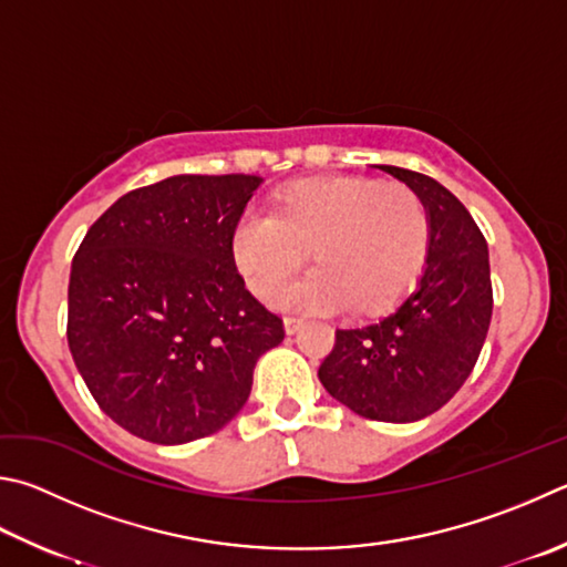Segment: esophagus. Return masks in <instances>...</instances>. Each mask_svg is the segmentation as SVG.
Segmentation results:
<instances>
[{"instance_id":"34e87169","label":"esophagus","mask_w":567,"mask_h":567,"mask_svg":"<svg viewBox=\"0 0 567 567\" xmlns=\"http://www.w3.org/2000/svg\"><path fill=\"white\" fill-rule=\"evenodd\" d=\"M305 327L302 317H285V332L287 334H297Z\"/></svg>"}]
</instances>
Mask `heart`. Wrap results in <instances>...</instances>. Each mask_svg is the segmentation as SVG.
Listing matches in <instances>:
<instances>
[{"mask_svg":"<svg viewBox=\"0 0 567 567\" xmlns=\"http://www.w3.org/2000/svg\"><path fill=\"white\" fill-rule=\"evenodd\" d=\"M429 243V208L409 185L317 178L285 190L275 213L243 215L233 233V257L250 290L270 297L312 248L317 267L277 292V302L374 312L416 282Z\"/></svg>","mask_w":567,"mask_h":567,"instance_id":"heart-1","label":"heart"}]
</instances>
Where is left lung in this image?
Listing matches in <instances>:
<instances>
[{
  "label": "left lung",
  "mask_w": 567,
  "mask_h": 567,
  "mask_svg": "<svg viewBox=\"0 0 567 567\" xmlns=\"http://www.w3.org/2000/svg\"><path fill=\"white\" fill-rule=\"evenodd\" d=\"M379 168L426 203V267L414 290L382 319L337 329L317 377L354 414L409 424L444 406L478 362L493 312L488 245L444 185L416 171Z\"/></svg>",
  "instance_id": "8db88e82"
}]
</instances>
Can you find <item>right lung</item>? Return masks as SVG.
<instances>
[{
    "label": "right lung",
    "instance_id": "right-lung-1",
    "mask_svg": "<svg viewBox=\"0 0 567 567\" xmlns=\"http://www.w3.org/2000/svg\"><path fill=\"white\" fill-rule=\"evenodd\" d=\"M262 178L173 176L91 225L71 262L66 339L106 416L151 444L210 436L285 339L235 267L233 233Z\"/></svg>",
    "mask_w": 567,
    "mask_h": 567
}]
</instances>
